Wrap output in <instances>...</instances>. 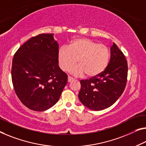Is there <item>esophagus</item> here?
<instances>
[{"mask_svg": "<svg viewBox=\"0 0 146 146\" xmlns=\"http://www.w3.org/2000/svg\"><path fill=\"white\" fill-rule=\"evenodd\" d=\"M73 80H74V79L72 78H71V77H70V76H68V83L72 82Z\"/></svg>", "mask_w": 146, "mask_h": 146, "instance_id": "34e87169", "label": "esophagus"}]
</instances>
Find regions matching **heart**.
I'll use <instances>...</instances> for the list:
<instances>
[{
	"mask_svg": "<svg viewBox=\"0 0 146 146\" xmlns=\"http://www.w3.org/2000/svg\"><path fill=\"white\" fill-rule=\"evenodd\" d=\"M110 50L87 38H75L69 42L68 48L62 46L57 51V60L61 70L67 71L77 62L78 65L70 69L74 76L85 74L89 78L99 76L107 68L110 60Z\"/></svg>",
	"mask_w": 146,
	"mask_h": 146,
	"instance_id": "b5f03b06",
	"label": "heart"
}]
</instances>
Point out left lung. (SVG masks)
Returning a JSON list of instances; mask_svg holds the SVG:
<instances>
[{"instance_id":"1","label":"left lung","mask_w":146,"mask_h":146,"mask_svg":"<svg viewBox=\"0 0 146 146\" xmlns=\"http://www.w3.org/2000/svg\"><path fill=\"white\" fill-rule=\"evenodd\" d=\"M127 61L115 43L110 48V60L101 74L90 80H81L78 95L85 106L100 111L111 106L125 90L127 78Z\"/></svg>"}]
</instances>
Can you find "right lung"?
I'll list each match as a JSON object with an SVG mask.
<instances>
[{
  "label": "right lung",
  "instance_id": "1",
  "mask_svg": "<svg viewBox=\"0 0 146 146\" xmlns=\"http://www.w3.org/2000/svg\"><path fill=\"white\" fill-rule=\"evenodd\" d=\"M53 35L31 38L13 56V88L21 102L34 111H45L54 106L67 84L68 76L59 66V44Z\"/></svg>",
  "mask_w": 146,
  "mask_h": 146
}]
</instances>
